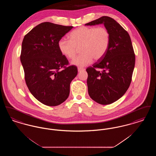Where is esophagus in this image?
<instances>
[{"label":"esophagus","mask_w":156,"mask_h":156,"mask_svg":"<svg viewBox=\"0 0 156 156\" xmlns=\"http://www.w3.org/2000/svg\"><path fill=\"white\" fill-rule=\"evenodd\" d=\"M84 70H85V69H84L83 68H81V67H78V71L79 73L81 72L82 71H84Z\"/></svg>","instance_id":"esophagus-1"}]
</instances>
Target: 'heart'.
Listing matches in <instances>:
<instances>
[{"instance_id":"obj_1","label":"heart","mask_w":156,"mask_h":156,"mask_svg":"<svg viewBox=\"0 0 156 156\" xmlns=\"http://www.w3.org/2000/svg\"><path fill=\"white\" fill-rule=\"evenodd\" d=\"M69 40L61 39L58 42L59 51L68 59L74 58L80 48L81 54L71 62L73 65L83 67L93 61L102 59L108 50L111 36L105 27H80L69 35Z\"/></svg>"}]
</instances>
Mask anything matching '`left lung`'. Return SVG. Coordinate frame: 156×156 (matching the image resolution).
<instances>
[{
	"label": "left lung",
	"instance_id": "left-lung-1",
	"mask_svg": "<svg viewBox=\"0 0 156 156\" xmlns=\"http://www.w3.org/2000/svg\"><path fill=\"white\" fill-rule=\"evenodd\" d=\"M104 24L110 33L111 41L105 55L86 71L89 97L101 105L112 104L122 97L129 88L135 65V54L130 37L118 23L102 16L85 24ZM102 69V72L96 69Z\"/></svg>",
	"mask_w": 156,
	"mask_h": 156
}]
</instances>
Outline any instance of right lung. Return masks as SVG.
<instances>
[{"instance_id":"right-lung-1","label":"right lung","mask_w":156,"mask_h":156,"mask_svg":"<svg viewBox=\"0 0 156 156\" xmlns=\"http://www.w3.org/2000/svg\"><path fill=\"white\" fill-rule=\"evenodd\" d=\"M73 26L41 23L23 38L20 61L26 85L41 103L55 106L69 96L70 83L78 74L77 68L61 54L58 42Z\"/></svg>"}]
</instances>
